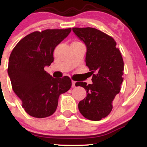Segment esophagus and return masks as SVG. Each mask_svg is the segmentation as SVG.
<instances>
[{
  "label": "esophagus",
  "instance_id": "esophagus-1",
  "mask_svg": "<svg viewBox=\"0 0 147 147\" xmlns=\"http://www.w3.org/2000/svg\"><path fill=\"white\" fill-rule=\"evenodd\" d=\"M75 84H76V82H75V81L72 80V88L75 87Z\"/></svg>",
  "mask_w": 147,
  "mask_h": 147
}]
</instances>
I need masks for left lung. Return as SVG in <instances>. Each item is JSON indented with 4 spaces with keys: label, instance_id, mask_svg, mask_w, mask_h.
<instances>
[{
    "label": "left lung",
    "instance_id": "8db88e82",
    "mask_svg": "<svg viewBox=\"0 0 147 147\" xmlns=\"http://www.w3.org/2000/svg\"><path fill=\"white\" fill-rule=\"evenodd\" d=\"M72 31L86 46V65L92 75V84L78 82L76 86L86 90V97L78 104L81 114L88 119L101 120L109 115L113 101L120 91L124 61L112 37L92 28H73Z\"/></svg>",
    "mask_w": 147,
    "mask_h": 147
}]
</instances>
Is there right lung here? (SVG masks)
Wrapping results in <instances>:
<instances>
[{"label":"right lung","mask_w":147,"mask_h":147,"mask_svg":"<svg viewBox=\"0 0 147 147\" xmlns=\"http://www.w3.org/2000/svg\"><path fill=\"white\" fill-rule=\"evenodd\" d=\"M71 32V28L34 32L16 44L9 56L7 72L11 86L25 112L43 118L56 111L59 97L72 86L65 76L52 77L44 70L54 61L53 52Z\"/></svg>","instance_id":"add662e5"}]
</instances>
